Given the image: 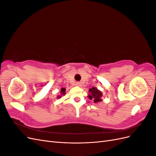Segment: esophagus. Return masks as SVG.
<instances>
[{"label": "esophagus", "mask_w": 156, "mask_h": 156, "mask_svg": "<svg viewBox=\"0 0 156 156\" xmlns=\"http://www.w3.org/2000/svg\"><path fill=\"white\" fill-rule=\"evenodd\" d=\"M76 84V85H77V86H78V87L81 86V83H80L79 82H77V83H76V84Z\"/></svg>", "instance_id": "34e87169"}]
</instances>
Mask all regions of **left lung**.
Masks as SVG:
<instances>
[{"label": "left lung", "instance_id": "left-lung-1", "mask_svg": "<svg viewBox=\"0 0 156 156\" xmlns=\"http://www.w3.org/2000/svg\"><path fill=\"white\" fill-rule=\"evenodd\" d=\"M88 92L90 94L88 97L90 100H92L95 103L101 101V98L102 97V93L97 88L92 87V88H90Z\"/></svg>", "mask_w": 156, "mask_h": 156}]
</instances>
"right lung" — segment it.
I'll return each mask as SVG.
<instances>
[{
    "instance_id": "1",
    "label": "right lung",
    "mask_w": 156,
    "mask_h": 156,
    "mask_svg": "<svg viewBox=\"0 0 156 156\" xmlns=\"http://www.w3.org/2000/svg\"><path fill=\"white\" fill-rule=\"evenodd\" d=\"M65 94H66V89H65L64 88H61V91H60V95H61V96H63V95H65ZM61 96H58L57 98H61Z\"/></svg>"
}]
</instances>
